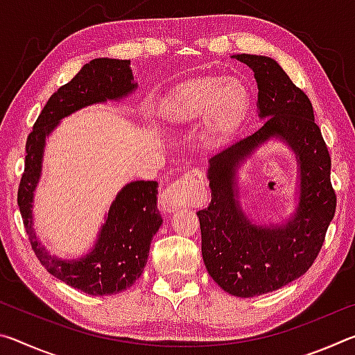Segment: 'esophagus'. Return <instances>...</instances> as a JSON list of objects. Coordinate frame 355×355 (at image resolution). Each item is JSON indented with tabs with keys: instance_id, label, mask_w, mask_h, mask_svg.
I'll list each match as a JSON object with an SVG mask.
<instances>
[{
	"instance_id": "1",
	"label": "esophagus",
	"mask_w": 355,
	"mask_h": 355,
	"mask_svg": "<svg viewBox=\"0 0 355 355\" xmlns=\"http://www.w3.org/2000/svg\"><path fill=\"white\" fill-rule=\"evenodd\" d=\"M207 178L205 173L199 169H194L184 173L182 178L173 182L167 188L159 199V207L167 213L175 211L178 208L194 205L200 202L205 196Z\"/></svg>"
}]
</instances>
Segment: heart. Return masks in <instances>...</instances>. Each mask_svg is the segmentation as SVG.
Wrapping results in <instances>:
<instances>
[{
	"label": "heart",
	"mask_w": 355,
	"mask_h": 355,
	"mask_svg": "<svg viewBox=\"0 0 355 355\" xmlns=\"http://www.w3.org/2000/svg\"><path fill=\"white\" fill-rule=\"evenodd\" d=\"M249 101V86L241 78L199 76L178 84L159 101L156 111L169 123H186L203 119L209 135L222 136L236 127ZM239 105L241 110L237 109Z\"/></svg>",
	"instance_id": "1"
}]
</instances>
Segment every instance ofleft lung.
<instances>
[{
  "instance_id": "8db88e82",
  "label": "left lung",
  "mask_w": 355,
  "mask_h": 355,
  "mask_svg": "<svg viewBox=\"0 0 355 355\" xmlns=\"http://www.w3.org/2000/svg\"><path fill=\"white\" fill-rule=\"evenodd\" d=\"M254 70L258 110L264 125L209 159L211 202L197 216L207 271L222 290L238 297L275 291L310 269L322 248L336 208L330 155L315 122L313 106L271 58L236 55ZM291 144L301 164L297 214L285 226H252L234 199L237 164L269 137Z\"/></svg>"
}]
</instances>
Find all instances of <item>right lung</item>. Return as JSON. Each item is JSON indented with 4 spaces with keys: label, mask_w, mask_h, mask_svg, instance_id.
<instances>
[{
    "label": "right lung",
    "mask_w": 355,
    "mask_h": 355,
    "mask_svg": "<svg viewBox=\"0 0 355 355\" xmlns=\"http://www.w3.org/2000/svg\"><path fill=\"white\" fill-rule=\"evenodd\" d=\"M130 61L98 58L84 65L48 98L26 139L25 171L21 173L17 203L23 225L35 257L48 272L65 284L92 296L127 290L141 277L150 243L163 219L156 209V182H133L125 186L112 202L92 252L80 260H59L46 254L33 232V197L40 177L45 137L59 120L80 107L116 100L133 91Z\"/></svg>",
    "instance_id": "obj_1"
}]
</instances>
